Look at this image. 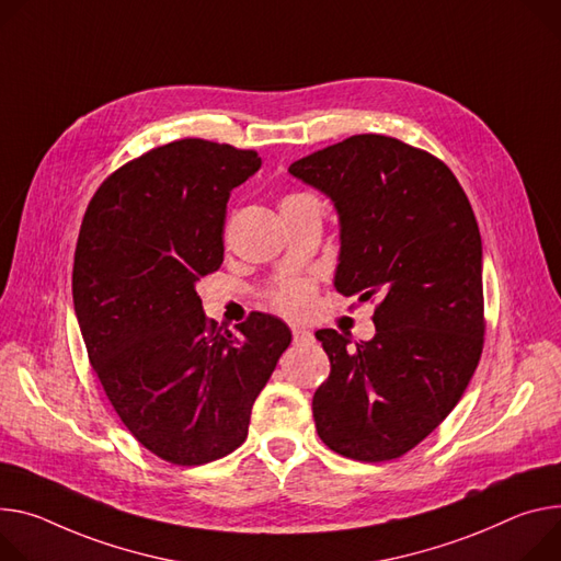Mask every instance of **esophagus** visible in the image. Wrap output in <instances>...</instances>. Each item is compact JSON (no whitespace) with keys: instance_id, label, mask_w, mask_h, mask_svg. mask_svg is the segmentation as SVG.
Here are the masks:
<instances>
[{"instance_id":"34e87169","label":"esophagus","mask_w":561,"mask_h":561,"mask_svg":"<svg viewBox=\"0 0 561 561\" xmlns=\"http://www.w3.org/2000/svg\"><path fill=\"white\" fill-rule=\"evenodd\" d=\"M293 342L295 344H311L313 342V333L301 329V327H293Z\"/></svg>"}]
</instances>
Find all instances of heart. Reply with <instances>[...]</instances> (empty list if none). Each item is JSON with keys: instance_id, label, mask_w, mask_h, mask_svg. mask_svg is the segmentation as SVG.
Returning a JSON list of instances; mask_svg holds the SVG:
<instances>
[{"instance_id": "1", "label": "heart", "mask_w": 561, "mask_h": 561, "mask_svg": "<svg viewBox=\"0 0 561 561\" xmlns=\"http://www.w3.org/2000/svg\"><path fill=\"white\" fill-rule=\"evenodd\" d=\"M290 196H301V194H290ZM313 293H316V286L311 279H301V277L286 279L271 293V304L282 316L297 318L311 307Z\"/></svg>"}]
</instances>
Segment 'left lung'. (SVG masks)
<instances>
[{
    "label": "left lung",
    "mask_w": 561,
    "mask_h": 561,
    "mask_svg": "<svg viewBox=\"0 0 561 561\" xmlns=\"http://www.w3.org/2000/svg\"><path fill=\"white\" fill-rule=\"evenodd\" d=\"M288 172L335 203V288L374 301L376 335L348 346L322 329L331 376L313 396L327 447L391 461L427 438L461 400L483 351L481 234L451 170L425 149L355 134Z\"/></svg>",
    "instance_id": "obj_1"
}]
</instances>
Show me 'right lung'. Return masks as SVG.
Segmentation results:
<instances>
[{"instance_id": "add662e5", "label": "right lung", "mask_w": 561, "mask_h": 561, "mask_svg": "<svg viewBox=\"0 0 561 561\" xmlns=\"http://www.w3.org/2000/svg\"><path fill=\"white\" fill-rule=\"evenodd\" d=\"M262 168L254 149L181 138L112 172L91 196L73 257L89 363L131 436L174 466H203L248 436L290 329L250 313L206 320L198 279L221 268L230 190Z\"/></svg>"}]
</instances>
